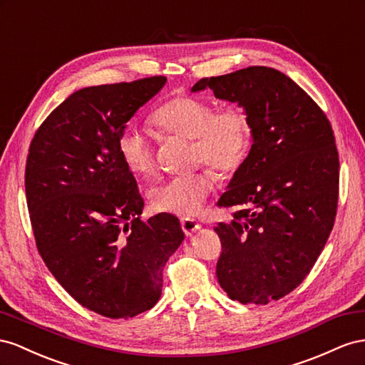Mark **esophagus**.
<instances>
[{
  "label": "esophagus",
  "mask_w": 365,
  "mask_h": 365,
  "mask_svg": "<svg viewBox=\"0 0 365 365\" xmlns=\"http://www.w3.org/2000/svg\"><path fill=\"white\" fill-rule=\"evenodd\" d=\"M180 223H182L183 232H185L186 235H192L195 231H199V229L202 227V225H200L199 222L192 220V218H185V220H182Z\"/></svg>",
  "instance_id": "obj_1"
}]
</instances>
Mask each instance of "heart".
<instances>
[{
  "label": "heart",
  "instance_id": "heart-1",
  "mask_svg": "<svg viewBox=\"0 0 365 365\" xmlns=\"http://www.w3.org/2000/svg\"><path fill=\"white\" fill-rule=\"evenodd\" d=\"M151 123L168 136L192 139L194 162H205L220 174H231L243 163L252 140L247 113L237 103L215 108L203 99L177 96L151 114ZM118 151L133 174L143 179L154 174L153 147L139 130L123 128ZM214 185L211 171L173 177L151 191V205L159 212L191 218L202 211Z\"/></svg>",
  "mask_w": 365,
  "mask_h": 365
}]
</instances>
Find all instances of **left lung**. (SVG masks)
<instances>
[{
	"label": "left lung",
	"mask_w": 365,
	"mask_h": 365,
	"mask_svg": "<svg viewBox=\"0 0 365 365\" xmlns=\"http://www.w3.org/2000/svg\"><path fill=\"white\" fill-rule=\"evenodd\" d=\"M243 107L252 147L218 206L217 279L242 304H267L292 292L314 267L336 215L339 159L315 101L275 68L254 66L203 78L191 88Z\"/></svg>",
	"instance_id": "8db88e82"
}]
</instances>
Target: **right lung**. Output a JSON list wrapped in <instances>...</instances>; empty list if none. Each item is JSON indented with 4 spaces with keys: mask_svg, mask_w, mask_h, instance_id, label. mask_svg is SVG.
Listing matches in <instances>:
<instances>
[{
    "mask_svg": "<svg viewBox=\"0 0 365 365\" xmlns=\"http://www.w3.org/2000/svg\"><path fill=\"white\" fill-rule=\"evenodd\" d=\"M165 82L81 88L48 114L29 148L26 197L38 251L79 304L113 319L158 303L163 267L185 238L171 214L140 220L143 199L118 151L127 122Z\"/></svg>",
    "mask_w": 365,
    "mask_h": 365,
    "instance_id": "obj_1",
    "label": "right lung"
}]
</instances>
